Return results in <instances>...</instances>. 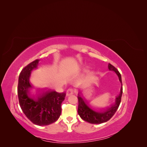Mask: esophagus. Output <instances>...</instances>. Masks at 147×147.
Instances as JSON below:
<instances>
[{"label":"esophagus","mask_w":147,"mask_h":147,"mask_svg":"<svg viewBox=\"0 0 147 147\" xmlns=\"http://www.w3.org/2000/svg\"><path fill=\"white\" fill-rule=\"evenodd\" d=\"M74 94V91H73L72 89L69 88V89H68V90H67V91H66V96H69L72 95V94Z\"/></svg>","instance_id":"esophagus-1"}]
</instances>
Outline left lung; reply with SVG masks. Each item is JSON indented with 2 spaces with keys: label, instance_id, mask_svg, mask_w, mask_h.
<instances>
[{
  "label": "left lung",
  "instance_id": "8db88e82",
  "mask_svg": "<svg viewBox=\"0 0 147 147\" xmlns=\"http://www.w3.org/2000/svg\"><path fill=\"white\" fill-rule=\"evenodd\" d=\"M108 67L110 70L113 71V72L116 73L117 76L118 77L119 80L121 84L119 94L116 97L115 103L110 107L100 110L94 109L88 103L86 100H85L80 92L78 93V113L84 121L91 124H101L109 121L113 116L115 112H117L120 104V102H121V96L123 94V86L121 74L119 72V71L112 64H109Z\"/></svg>",
  "mask_w": 147,
  "mask_h": 147
}]
</instances>
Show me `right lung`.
I'll return each instance as SVG.
<instances>
[{
    "instance_id": "add662e5",
    "label": "right lung",
    "mask_w": 147,
    "mask_h": 147,
    "mask_svg": "<svg viewBox=\"0 0 147 147\" xmlns=\"http://www.w3.org/2000/svg\"><path fill=\"white\" fill-rule=\"evenodd\" d=\"M39 61V59L34 61L21 70L18 96L21 109L30 121L36 125L46 126L55 123L59 118L65 93L53 90L33 91L30 77L31 72L37 69Z\"/></svg>"
}]
</instances>
